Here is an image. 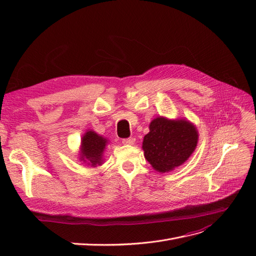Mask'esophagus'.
<instances>
[{
	"instance_id": "obj_1",
	"label": "esophagus",
	"mask_w": 256,
	"mask_h": 256,
	"mask_svg": "<svg viewBox=\"0 0 256 256\" xmlns=\"http://www.w3.org/2000/svg\"><path fill=\"white\" fill-rule=\"evenodd\" d=\"M134 138H122V144L125 145H132L134 143Z\"/></svg>"
}]
</instances>
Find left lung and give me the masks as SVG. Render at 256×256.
<instances>
[{"label": "left lung", "instance_id": "8db88e82", "mask_svg": "<svg viewBox=\"0 0 256 256\" xmlns=\"http://www.w3.org/2000/svg\"><path fill=\"white\" fill-rule=\"evenodd\" d=\"M198 144V131L187 120L157 118L144 136V156L158 172L166 173L182 166Z\"/></svg>", "mask_w": 256, "mask_h": 256}]
</instances>
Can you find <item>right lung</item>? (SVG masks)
<instances>
[{
  "label": "right lung",
  "mask_w": 256,
  "mask_h": 256,
  "mask_svg": "<svg viewBox=\"0 0 256 256\" xmlns=\"http://www.w3.org/2000/svg\"><path fill=\"white\" fill-rule=\"evenodd\" d=\"M106 144V140L97 134L88 131L82 138V160L88 159L92 166L102 164V154Z\"/></svg>",
  "instance_id": "right-lung-1"
}]
</instances>
